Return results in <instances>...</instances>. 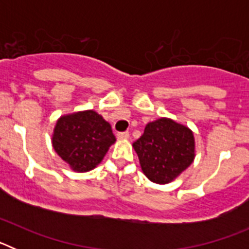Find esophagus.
Here are the masks:
<instances>
[{
	"label": "esophagus",
	"mask_w": 249,
	"mask_h": 249,
	"mask_svg": "<svg viewBox=\"0 0 249 249\" xmlns=\"http://www.w3.org/2000/svg\"><path fill=\"white\" fill-rule=\"evenodd\" d=\"M117 138L118 140H128L129 133L128 132H120V133H117Z\"/></svg>",
	"instance_id": "obj_1"
}]
</instances>
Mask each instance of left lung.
<instances>
[{"label":"left lung","instance_id":"1","mask_svg":"<svg viewBox=\"0 0 249 249\" xmlns=\"http://www.w3.org/2000/svg\"><path fill=\"white\" fill-rule=\"evenodd\" d=\"M132 146L138 156L142 172L157 184L175 181L196 157L192 129L167 117L147 123L143 135Z\"/></svg>","mask_w":249,"mask_h":249}]
</instances>
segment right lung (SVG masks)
<instances>
[{"label":"right lung","mask_w":249,"mask_h":249,"mask_svg":"<svg viewBox=\"0 0 249 249\" xmlns=\"http://www.w3.org/2000/svg\"><path fill=\"white\" fill-rule=\"evenodd\" d=\"M51 140L57 155L78 173L96 168L116 142L111 124L93 109L61 116Z\"/></svg>","instance_id":"add662e5"}]
</instances>
